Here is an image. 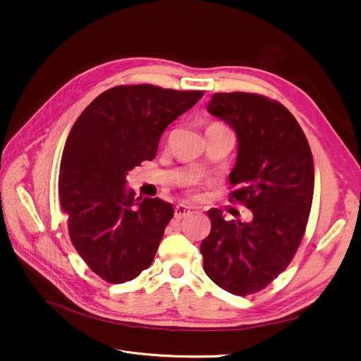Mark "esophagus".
I'll use <instances>...</instances> for the list:
<instances>
[{
	"label": "esophagus",
	"instance_id": "obj_1",
	"mask_svg": "<svg viewBox=\"0 0 361 361\" xmlns=\"http://www.w3.org/2000/svg\"><path fill=\"white\" fill-rule=\"evenodd\" d=\"M190 214H192V209H190V207H188V206H185V204H177V206H176L174 216H176L177 221H180V219L188 216Z\"/></svg>",
	"mask_w": 361,
	"mask_h": 361
}]
</instances>
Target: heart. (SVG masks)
Listing matches in <instances>:
<instances>
[{"label": "heart", "instance_id": "1", "mask_svg": "<svg viewBox=\"0 0 361 361\" xmlns=\"http://www.w3.org/2000/svg\"><path fill=\"white\" fill-rule=\"evenodd\" d=\"M216 124V123H215ZM211 126H214V124H211ZM188 193H190L192 196H195L196 195V192H195V188H190V190H188Z\"/></svg>", "mask_w": 361, "mask_h": 361}]
</instances>
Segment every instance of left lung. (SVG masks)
<instances>
[{"label":"left lung","mask_w":361,"mask_h":361,"mask_svg":"<svg viewBox=\"0 0 361 361\" xmlns=\"http://www.w3.org/2000/svg\"><path fill=\"white\" fill-rule=\"evenodd\" d=\"M207 111L237 133L228 199L253 219L207 212L212 228L200 244L203 269L222 290L249 295L287 269L305 237L314 188L312 150L293 114L263 94L214 93Z\"/></svg>","instance_id":"8db88e82"}]
</instances>
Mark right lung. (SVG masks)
Here are the masks:
<instances>
[{
	"mask_svg": "<svg viewBox=\"0 0 361 361\" xmlns=\"http://www.w3.org/2000/svg\"><path fill=\"white\" fill-rule=\"evenodd\" d=\"M202 97V90L120 85L94 98L74 123L59 196L74 249L104 281L135 279L154 260L174 209L158 197L136 200L126 177L157 157L165 128Z\"/></svg>",
	"mask_w": 361,
	"mask_h": 361,
	"instance_id": "right-lung-1",
	"label": "right lung"
}]
</instances>
